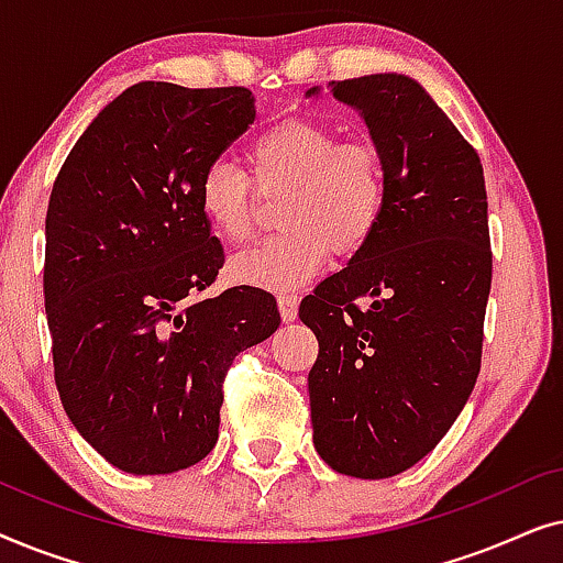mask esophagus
Instances as JSON below:
<instances>
[{
    "mask_svg": "<svg viewBox=\"0 0 563 563\" xmlns=\"http://www.w3.org/2000/svg\"><path fill=\"white\" fill-rule=\"evenodd\" d=\"M279 312H282V320L284 322H295L297 320V307H299V299L295 295H282L279 299Z\"/></svg>",
    "mask_w": 563,
    "mask_h": 563,
    "instance_id": "34e87169",
    "label": "esophagus"
}]
</instances>
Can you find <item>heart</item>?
I'll use <instances>...</instances> for the list:
<instances>
[{"mask_svg":"<svg viewBox=\"0 0 563 563\" xmlns=\"http://www.w3.org/2000/svg\"><path fill=\"white\" fill-rule=\"evenodd\" d=\"M261 189H287L279 235L235 253V282L289 291L328 264L330 251L356 253L379 228L387 176L376 145L338 141L318 120H287L261 133L249 148ZM199 210L222 241L241 243L253 230L251 181L241 168L212 164L199 181Z\"/></svg>","mask_w":563,"mask_h":563,"instance_id":"1","label":"heart"}]
</instances>
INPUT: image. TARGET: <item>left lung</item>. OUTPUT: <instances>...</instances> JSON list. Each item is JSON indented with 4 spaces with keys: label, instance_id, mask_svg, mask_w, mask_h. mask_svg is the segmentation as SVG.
<instances>
[{
    "label": "left lung",
    "instance_id": "1",
    "mask_svg": "<svg viewBox=\"0 0 563 563\" xmlns=\"http://www.w3.org/2000/svg\"><path fill=\"white\" fill-rule=\"evenodd\" d=\"M328 91L379 148L387 205L349 266L299 305L320 343L307 376L312 443L338 474L387 479L435 449L476 384L492 284L487 191L476 151L410 76L368 74Z\"/></svg>",
    "mask_w": 563,
    "mask_h": 563
}]
</instances>
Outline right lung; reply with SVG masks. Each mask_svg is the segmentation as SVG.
<instances>
[{"label":"right lung","instance_id":"1","mask_svg":"<svg viewBox=\"0 0 563 563\" xmlns=\"http://www.w3.org/2000/svg\"><path fill=\"white\" fill-rule=\"evenodd\" d=\"M256 120L243 87L143 81L91 120L53 184L45 314L64 410L120 472L195 466L218 443L222 376L279 328L276 299H197L225 253L199 181Z\"/></svg>","mask_w":563,"mask_h":563}]
</instances>
